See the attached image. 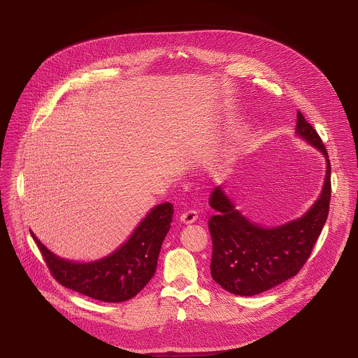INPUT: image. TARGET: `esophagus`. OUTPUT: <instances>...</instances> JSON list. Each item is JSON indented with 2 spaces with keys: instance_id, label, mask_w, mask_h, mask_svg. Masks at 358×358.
I'll return each instance as SVG.
<instances>
[{
  "instance_id": "obj_1",
  "label": "esophagus",
  "mask_w": 358,
  "mask_h": 358,
  "mask_svg": "<svg viewBox=\"0 0 358 358\" xmlns=\"http://www.w3.org/2000/svg\"><path fill=\"white\" fill-rule=\"evenodd\" d=\"M198 220V215H196V213L195 211H187V213H184V214H181V217H180V221L182 222V224H185V225H191V224H194L195 221Z\"/></svg>"
}]
</instances>
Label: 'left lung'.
Returning <instances> with one entry per match:
<instances>
[{
    "label": "left lung",
    "mask_w": 358,
    "mask_h": 358,
    "mask_svg": "<svg viewBox=\"0 0 358 358\" xmlns=\"http://www.w3.org/2000/svg\"><path fill=\"white\" fill-rule=\"evenodd\" d=\"M294 134L319 150L326 160L320 195L301 217L264 227L236 208L224 185H218L211 195L210 206L217 211L210 220L214 246L211 276L229 293L255 296L297 275L326 224L331 195L329 155L317 131L300 112Z\"/></svg>",
    "instance_id": "left-lung-1"
}]
</instances>
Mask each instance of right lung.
Returning <instances> with one entry per match:
<instances>
[{
  "mask_svg": "<svg viewBox=\"0 0 358 358\" xmlns=\"http://www.w3.org/2000/svg\"><path fill=\"white\" fill-rule=\"evenodd\" d=\"M173 213L170 202L152 207L117 249L90 262L61 258L48 249L32 231L31 235L50 273L62 286L100 301L120 303L134 297L155 276Z\"/></svg>",
  "mask_w": 358,
  "mask_h": 358,
  "instance_id": "obj_1",
  "label": "right lung"
}]
</instances>
